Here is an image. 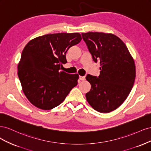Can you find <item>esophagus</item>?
I'll return each instance as SVG.
<instances>
[{
  "label": "esophagus",
  "instance_id": "obj_1",
  "mask_svg": "<svg viewBox=\"0 0 151 151\" xmlns=\"http://www.w3.org/2000/svg\"><path fill=\"white\" fill-rule=\"evenodd\" d=\"M79 79L81 81H84L86 79V77H85V76H80L79 77Z\"/></svg>",
  "mask_w": 151,
  "mask_h": 151
}]
</instances>
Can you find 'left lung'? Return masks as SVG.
<instances>
[{
	"instance_id": "8db88e82",
	"label": "left lung",
	"mask_w": 151,
	"mask_h": 151,
	"mask_svg": "<svg viewBox=\"0 0 151 151\" xmlns=\"http://www.w3.org/2000/svg\"><path fill=\"white\" fill-rule=\"evenodd\" d=\"M82 36L93 60L99 62L98 77L88 74L91 85L87 101L100 113H109L119 107L129 96L135 78L133 58L122 40L110 33L89 32Z\"/></svg>"
}]
</instances>
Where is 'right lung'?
I'll return each instance as SVG.
<instances>
[{
  "label": "right lung",
  "instance_id": "1",
  "mask_svg": "<svg viewBox=\"0 0 151 151\" xmlns=\"http://www.w3.org/2000/svg\"><path fill=\"white\" fill-rule=\"evenodd\" d=\"M82 40L79 33L48 34L28 43L18 64V77L26 98L34 106L49 110L58 106L77 86L79 75L60 70L65 54Z\"/></svg>",
  "mask_w": 151,
  "mask_h": 151
}]
</instances>
